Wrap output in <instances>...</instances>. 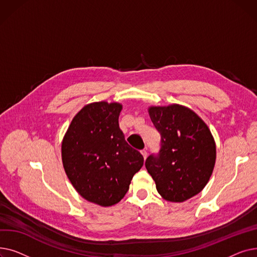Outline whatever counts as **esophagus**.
<instances>
[{
  "mask_svg": "<svg viewBox=\"0 0 257 257\" xmlns=\"http://www.w3.org/2000/svg\"><path fill=\"white\" fill-rule=\"evenodd\" d=\"M141 153H142V155H143L144 159H146V158H147V156H148V153H147V151H146V150H142V151H141Z\"/></svg>",
  "mask_w": 257,
  "mask_h": 257,
  "instance_id": "obj_1",
  "label": "esophagus"
}]
</instances>
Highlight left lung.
Returning <instances> with one entry per match:
<instances>
[{"instance_id": "obj_1", "label": "left lung", "mask_w": 257, "mask_h": 257, "mask_svg": "<svg viewBox=\"0 0 257 257\" xmlns=\"http://www.w3.org/2000/svg\"><path fill=\"white\" fill-rule=\"evenodd\" d=\"M149 115L160 133V150L146 159L157 192L170 202H183L207 184L215 163V143L207 125L182 105L151 106Z\"/></svg>"}]
</instances>
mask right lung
Here are the masks:
<instances>
[{
  "label": "right lung",
  "mask_w": 257,
  "mask_h": 257,
  "mask_svg": "<svg viewBox=\"0 0 257 257\" xmlns=\"http://www.w3.org/2000/svg\"><path fill=\"white\" fill-rule=\"evenodd\" d=\"M119 103L85 105L73 118L61 145L64 171L85 200L111 206L124 198L144 165L118 126Z\"/></svg>",
  "instance_id": "1"
}]
</instances>
